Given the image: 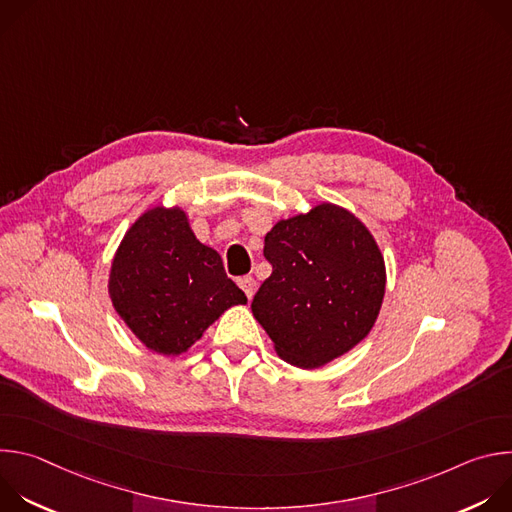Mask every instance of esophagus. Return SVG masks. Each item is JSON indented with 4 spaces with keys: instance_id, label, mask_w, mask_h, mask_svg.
<instances>
[{
    "instance_id": "1",
    "label": "esophagus",
    "mask_w": 512,
    "mask_h": 512,
    "mask_svg": "<svg viewBox=\"0 0 512 512\" xmlns=\"http://www.w3.org/2000/svg\"><path fill=\"white\" fill-rule=\"evenodd\" d=\"M239 287L245 291V296L251 300L253 298V294H255V287H257V283H255V279L251 277V275H243V277H239Z\"/></svg>"
}]
</instances>
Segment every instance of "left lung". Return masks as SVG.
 Returning a JSON list of instances; mask_svg holds the SVG:
<instances>
[{
	"mask_svg": "<svg viewBox=\"0 0 512 512\" xmlns=\"http://www.w3.org/2000/svg\"><path fill=\"white\" fill-rule=\"evenodd\" d=\"M271 275L251 310L275 352L318 369L367 338L385 298V259L358 218L322 202L279 221L265 235Z\"/></svg>",
	"mask_w": 512,
	"mask_h": 512,
	"instance_id": "1",
	"label": "left lung"
}]
</instances>
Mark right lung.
Masks as SVG:
<instances>
[{"label":"right lung","mask_w":512,"mask_h":512,"mask_svg":"<svg viewBox=\"0 0 512 512\" xmlns=\"http://www.w3.org/2000/svg\"><path fill=\"white\" fill-rule=\"evenodd\" d=\"M109 296L127 328L164 356L186 352L225 310L247 304L180 206L145 210L129 227L111 263Z\"/></svg>","instance_id":"obj_1"}]
</instances>
